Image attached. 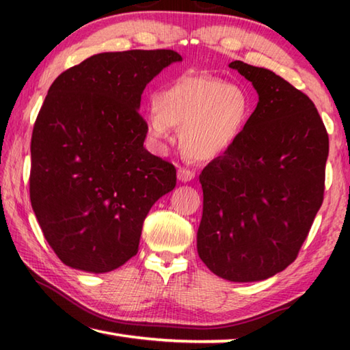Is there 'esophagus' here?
Returning a JSON list of instances; mask_svg holds the SVG:
<instances>
[{"instance_id": "esophagus-1", "label": "esophagus", "mask_w": 350, "mask_h": 350, "mask_svg": "<svg viewBox=\"0 0 350 350\" xmlns=\"http://www.w3.org/2000/svg\"><path fill=\"white\" fill-rule=\"evenodd\" d=\"M177 179L180 182H189L194 179V171L188 170V168H179L177 170Z\"/></svg>"}]
</instances>
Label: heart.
Masks as SVG:
<instances>
[{
	"label": "heart",
	"mask_w": 350,
	"mask_h": 350,
	"mask_svg": "<svg viewBox=\"0 0 350 350\" xmlns=\"http://www.w3.org/2000/svg\"><path fill=\"white\" fill-rule=\"evenodd\" d=\"M145 114L148 135L157 145L180 129V148L188 159L210 162L227 152L250 122L252 102L239 86L211 75L185 74L163 86Z\"/></svg>",
	"instance_id": "obj_1"
}]
</instances>
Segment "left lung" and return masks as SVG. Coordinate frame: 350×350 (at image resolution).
Here are the masks:
<instances>
[{"label":"left lung","instance_id":"left-lung-1","mask_svg":"<svg viewBox=\"0 0 350 350\" xmlns=\"http://www.w3.org/2000/svg\"><path fill=\"white\" fill-rule=\"evenodd\" d=\"M256 109L239 140L202 170L199 258L233 282L267 280L298 256L324 199L329 135L312 100L269 69L228 64Z\"/></svg>","mask_w":350,"mask_h":350}]
</instances>
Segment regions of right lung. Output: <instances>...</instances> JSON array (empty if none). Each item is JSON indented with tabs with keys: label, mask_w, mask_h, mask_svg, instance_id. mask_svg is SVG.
I'll list each match as a JSON object with an SVG mask.
<instances>
[{
	"label": "right lung",
	"mask_w": 350,
	"mask_h": 350,
	"mask_svg": "<svg viewBox=\"0 0 350 350\" xmlns=\"http://www.w3.org/2000/svg\"><path fill=\"white\" fill-rule=\"evenodd\" d=\"M182 57L103 52L52 83L35 120L29 191L46 241L69 267L106 273L139 250L144 221L176 168L144 146L145 86Z\"/></svg>",
	"instance_id": "1"
}]
</instances>
